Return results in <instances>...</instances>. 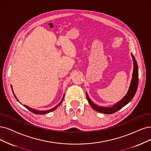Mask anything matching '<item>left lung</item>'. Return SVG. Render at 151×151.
Masks as SVG:
<instances>
[{"label": "left lung", "instance_id": "1", "mask_svg": "<svg viewBox=\"0 0 151 151\" xmlns=\"http://www.w3.org/2000/svg\"><path fill=\"white\" fill-rule=\"evenodd\" d=\"M132 60H133V73H132V79L131 81V84L129 88V90H128L127 93L126 95L122 98L120 101L118 102H117L115 103L114 105H113L111 107H104V106H98L93 103L92 101H91L90 98H89L88 94L87 93L86 94V97L87 99L91 105V106L98 112L101 113L103 114H113L114 113H116V111H118V110L121 109L122 107H124V106H126L127 104L129 103L132 99L134 96L135 94L136 93L137 86H138V66L137 61L134 57L133 55L131 54Z\"/></svg>", "mask_w": 151, "mask_h": 151}]
</instances>
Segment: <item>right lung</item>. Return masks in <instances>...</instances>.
Wrapping results in <instances>:
<instances>
[{"instance_id": "obj_1", "label": "right lung", "mask_w": 151, "mask_h": 151, "mask_svg": "<svg viewBox=\"0 0 151 151\" xmlns=\"http://www.w3.org/2000/svg\"><path fill=\"white\" fill-rule=\"evenodd\" d=\"M11 88H12V92H13V93H14V96H15V98H16V99L17 100V101H19V99L17 98V97H16V96L15 95V94H14V91H13V88H12V86H11ZM64 96H65V94H63V98L61 99V101L56 106H55L54 108H52V109H49V110H47V111H39V110H37V109H33V108H30V107H29V106H26V105H23L24 107H25L27 109H29V111H30L31 112H32L33 113H34V114H48V113H50V112H52V111H54L55 109H57L59 106L61 104V103L63 102V98H64ZM20 103V102H19ZM21 104V103H20Z\"/></svg>"}]
</instances>
